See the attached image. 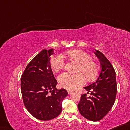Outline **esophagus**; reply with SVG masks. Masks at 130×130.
I'll list each match as a JSON object with an SVG mask.
<instances>
[{"label": "esophagus", "mask_w": 130, "mask_h": 130, "mask_svg": "<svg viewBox=\"0 0 130 130\" xmlns=\"http://www.w3.org/2000/svg\"><path fill=\"white\" fill-rule=\"evenodd\" d=\"M72 92H73V91H72L69 90V91H68V94H72Z\"/></svg>", "instance_id": "obj_1"}]
</instances>
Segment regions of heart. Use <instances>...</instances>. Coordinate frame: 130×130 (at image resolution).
Listing matches in <instances>:
<instances>
[{"mask_svg":"<svg viewBox=\"0 0 130 130\" xmlns=\"http://www.w3.org/2000/svg\"><path fill=\"white\" fill-rule=\"evenodd\" d=\"M65 55L79 64L78 72H83L88 80H92L96 78L98 74V67L96 63L92 60V57L89 54L81 50H74L66 52ZM50 65L52 72H58L64 67L63 57L59 54L54 55L50 59ZM58 80L61 87L67 90H73L82 85L85 78L81 72L72 74L66 72L58 76Z\"/></svg>","mask_w":130,"mask_h":130,"instance_id":"obj_1","label":"heart"}]
</instances>
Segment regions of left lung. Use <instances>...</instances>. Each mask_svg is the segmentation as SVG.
Segmentation results:
<instances>
[{
	"instance_id": "left-lung-1",
	"label": "left lung",
	"mask_w": 130,
	"mask_h": 130,
	"mask_svg": "<svg viewBox=\"0 0 130 130\" xmlns=\"http://www.w3.org/2000/svg\"><path fill=\"white\" fill-rule=\"evenodd\" d=\"M99 59L101 70L96 82L84 88L91 96L82 95L78 104L80 114L86 119L96 122L110 111L115 103L117 86L114 69L106 57L98 50L94 52Z\"/></svg>"
}]
</instances>
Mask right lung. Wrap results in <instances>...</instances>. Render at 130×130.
I'll return each instance as SVG.
<instances>
[{
    "mask_svg": "<svg viewBox=\"0 0 130 130\" xmlns=\"http://www.w3.org/2000/svg\"><path fill=\"white\" fill-rule=\"evenodd\" d=\"M54 49L43 50L27 66L21 76V92L24 106L34 117L41 120L56 118L67 96L64 88H56L57 81L50 65Z\"/></svg>",
    "mask_w": 130,
    "mask_h": 130,
    "instance_id": "add662e5",
    "label": "right lung"
}]
</instances>
